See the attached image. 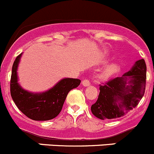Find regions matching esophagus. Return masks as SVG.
<instances>
[{
	"label": "esophagus",
	"mask_w": 154,
	"mask_h": 154,
	"mask_svg": "<svg viewBox=\"0 0 154 154\" xmlns=\"http://www.w3.org/2000/svg\"><path fill=\"white\" fill-rule=\"evenodd\" d=\"M82 85L85 86V87H88V86L90 85L91 83H90V81H89V80L85 79V80H83L82 82Z\"/></svg>",
	"instance_id": "1"
}]
</instances>
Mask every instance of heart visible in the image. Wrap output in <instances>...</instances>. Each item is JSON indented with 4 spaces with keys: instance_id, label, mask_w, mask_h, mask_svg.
<instances>
[{
    "instance_id": "obj_1",
    "label": "heart",
    "mask_w": 154,
    "mask_h": 154,
    "mask_svg": "<svg viewBox=\"0 0 154 154\" xmlns=\"http://www.w3.org/2000/svg\"><path fill=\"white\" fill-rule=\"evenodd\" d=\"M119 70V66L117 63H112L106 66L100 73L102 78H109V76L112 75Z\"/></svg>"
}]
</instances>
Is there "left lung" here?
I'll return each instance as SVG.
<instances>
[{"mask_svg": "<svg viewBox=\"0 0 154 154\" xmlns=\"http://www.w3.org/2000/svg\"><path fill=\"white\" fill-rule=\"evenodd\" d=\"M146 66L144 59L136 61L122 77L100 85L97 100L91 107L93 115L100 119H112L134 109L145 92Z\"/></svg>", "mask_w": 154, "mask_h": 154, "instance_id": "8db88e82", "label": "left lung"}]
</instances>
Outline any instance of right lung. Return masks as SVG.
I'll list each match as a JSON object with an SVG mask.
<instances>
[{"instance_id":"1","label":"right lung","mask_w":154,"mask_h":154,"mask_svg":"<svg viewBox=\"0 0 154 154\" xmlns=\"http://www.w3.org/2000/svg\"><path fill=\"white\" fill-rule=\"evenodd\" d=\"M16 58L12 67L10 94L18 109L29 119L46 121L57 116L63 106L69 92L78 87L81 80L66 78L57 83L52 88L42 93H32L24 90L18 83L17 68L21 58Z\"/></svg>"}]
</instances>
